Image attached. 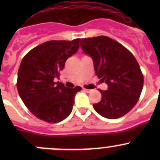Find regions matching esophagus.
<instances>
[{"instance_id":"1","label":"esophagus","mask_w":160,"mask_h":160,"mask_svg":"<svg viewBox=\"0 0 160 160\" xmlns=\"http://www.w3.org/2000/svg\"><path fill=\"white\" fill-rule=\"evenodd\" d=\"M83 90H84L85 92H87V93H90V92L91 91V90H90V89H85V88H83Z\"/></svg>"}]
</instances>
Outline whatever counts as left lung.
I'll use <instances>...</instances> for the list:
<instances>
[{
  "instance_id": "obj_1",
  "label": "left lung",
  "mask_w": 160,
  "mask_h": 160,
  "mask_svg": "<svg viewBox=\"0 0 160 160\" xmlns=\"http://www.w3.org/2000/svg\"><path fill=\"white\" fill-rule=\"evenodd\" d=\"M80 47L92 58L94 71L108 85L101 101L93 104L103 117L116 119L129 112L136 104L143 88V75L133 55L109 37L82 38Z\"/></svg>"
}]
</instances>
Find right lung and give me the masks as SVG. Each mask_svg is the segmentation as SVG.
I'll list each match as a JSON object with an SVG mask.
<instances>
[{
	"label": "right lung",
	"mask_w": 160,
	"mask_h": 160,
	"mask_svg": "<svg viewBox=\"0 0 160 160\" xmlns=\"http://www.w3.org/2000/svg\"><path fill=\"white\" fill-rule=\"evenodd\" d=\"M79 42L80 38L46 42L28 52L21 62L17 82L19 96L28 110L44 122L58 123L67 118L76 93L82 90L55 82L67 59L78 51Z\"/></svg>",
	"instance_id": "1"
}]
</instances>
